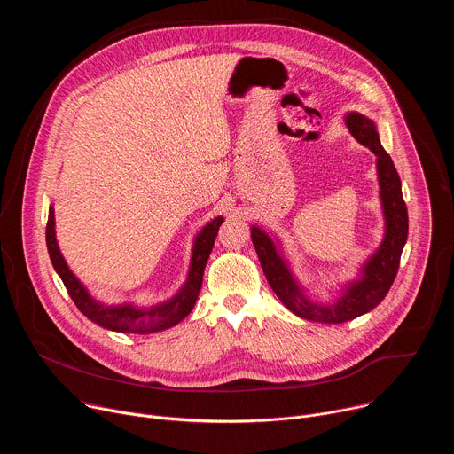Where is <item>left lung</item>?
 Masks as SVG:
<instances>
[{
    "mask_svg": "<svg viewBox=\"0 0 454 454\" xmlns=\"http://www.w3.org/2000/svg\"><path fill=\"white\" fill-rule=\"evenodd\" d=\"M350 135L375 154L379 200L384 217V235L379 247L366 258L354 280L347 282L331 301L312 300L293 275L278 239L262 228L251 226V240L264 275L280 301L298 317L319 323H343L375 309L390 291L408 240V210L403 200L401 177L384 147L377 127L368 116L350 111L345 114Z\"/></svg>",
    "mask_w": 454,
    "mask_h": 454,
    "instance_id": "left-lung-1",
    "label": "left lung"
}]
</instances>
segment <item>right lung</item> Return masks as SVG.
Segmentation results:
<instances>
[{"label": "right lung", "mask_w": 454, "mask_h": 454, "mask_svg": "<svg viewBox=\"0 0 454 454\" xmlns=\"http://www.w3.org/2000/svg\"><path fill=\"white\" fill-rule=\"evenodd\" d=\"M223 221L224 217L219 215L201 228V231L196 235V239H193L190 268H188L184 284L179 287V291L172 298L154 305H135V303L109 305L97 300L86 289V286L75 277V273L68 268L67 261H64V256L57 244V237H55V215H53L51 205L48 208L46 246H48V254L53 264V270L60 277L64 287H67L68 294L72 296L79 310L88 319L114 333L154 334L177 325L181 319H184L190 314L193 305H196L201 291V284H203L205 266L208 262V256L212 253V247Z\"/></svg>", "instance_id": "right-lung-1"}]
</instances>
